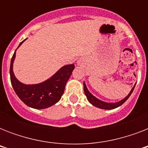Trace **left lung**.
I'll return each mask as SVG.
<instances>
[{
  "label": "left lung",
  "mask_w": 148,
  "mask_h": 148,
  "mask_svg": "<svg viewBox=\"0 0 148 148\" xmlns=\"http://www.w3.org/2000/svg\"><path fill=\"white\" fill-rule=\"evenodd\" d=\"M134 87H135V85H134ZM134 87L132 88V90H131V92L129 93V95H127L125 98L121 100V101H119V102H117V103H106V102L100 101V100H98L97 98H96L95 96H93V95L88 91V88L86 87L85 83H84V93H85L86 97H87L88 100L89 101V102L94 106H95V107H97V108H101V109H106V110L114 109V108H117V107H119V106L122 105V104L129 98V97L131 96V95L132 94V92H133L134 89Z\"/></svg>",
  "instance_id": "1"
}]
</instances>
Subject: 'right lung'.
<instances>
[{"instance_id":"right-lung-1","label":"right lung","mask_w":148,"mask_h":148,"mask_svg":"<svg viewBox=\"0 0 148 148\" xmlns=\"http://www.w3.org/2000/svg\"><path fill=\"white\" fill-rule=\"evenodd\" d=\"M24 40L21 42L19 46ZM14 58L15 52L10 61V82L15 93L26 105L36 109H44L53 105L60 101L64 91L67 81L74 69V64L64 66L53 76L43 83L27 85L17 80L13 73Z\"/></svg>"}]
</instances>
